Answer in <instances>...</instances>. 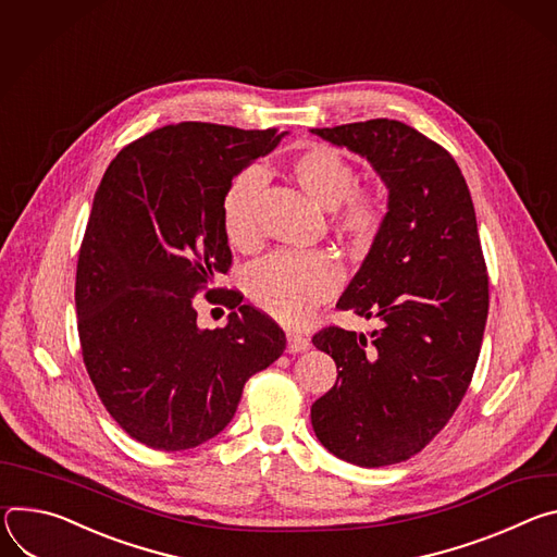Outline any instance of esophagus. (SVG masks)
I'll list each match as a JSON object with an SVG mask.
<instances>
[{"label":"esophagus","mask_w":557,"mask_h":557,"mask_svg":"<svg viewBox=\"0 0 557 557\" xmlns=\"http://www.w3.org/2000/svg\"><path fill=\"white\" fill-rule=\"evenodd\" d=\"M310 338L307 336H302V334H298V332H287V351L289 354H298V351H305V349H310Z\"/></svg>","instance_id":"esophagus-1"}]
</instances>
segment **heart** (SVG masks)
Masks as SVG:
<instances>
[{
    "label": "heart",
    "mask_w": 557,
    "mask_h": 557,
    "mask_svg": "<svg viewBox=\"0 0 557 557\" xmlns=\"http://www.w3.org/2000/svg\"><path fill=\"white\" fill-rule=\"evenodd\" d=\"M300 190L332 210V227L356 247H369L387 225V201L379 190L356 188L354 163L332 146H307L289 161ZM263 176L247 168L236 174L221 199V225L230 245L250 250L259 240L257 201ZM341 283L338 263L327 252H276L247 270L245 289L265 314L300 323L327 300Z\"/></svg>",
    "instance_id": "obj_1"
}]
</instances>
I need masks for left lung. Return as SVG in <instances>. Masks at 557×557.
<instances>
[{
	"label": "left lung",
	"mask_w": 557,
	"mask_h": 557,
	"mask_svg": "<svg viewBox=\"0 0 557 557\" xmlns=\"http://www.w3.org/2000/svg\"><path fill=\"white\" fill-rule=\"evenodd\" d=\"M312 133L364 157L389 188L387 225L336 302L383 327L314 334L338 376L312 405V426L336 458L387 467L441 434L473 379L488 314L475 212L454 157L403 121Z\"/></svg>",
	"instance_id": "obj_1"
}]
</instances>
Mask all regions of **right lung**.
Segmentation results:
<instances>
[{
  "label": "right lung",
  "instance_id": "right-lung-1",
  "mask_svg": "<svg viewBox=\"0 0 557 557\" xmlns=\"http://www.w3.org/2000/svg\"><path fill=\"white\" fill-rule=\"evenodd\" d=\"M285 133L183 121L108 165L79 247L75 305L84 364L106 411L137 443L183 451L232 420L243 387L285 349L283 330L234 289L225 327L197 325L195 296L227 274L230 181Z\"/></svg>",
  "mask_w": 557,
  "mask_h": 557
}]
</instances>
